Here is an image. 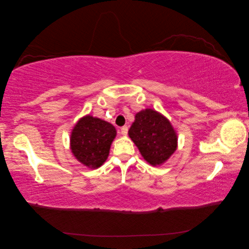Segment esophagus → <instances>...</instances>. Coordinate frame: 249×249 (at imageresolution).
Instances as JSON below:
<instances>
[{
	"label": "esophagus",
	"mask_w": 249,
	"mask_h": 249,
	"mask_svg": "<svg viewBox=\"0 0 249 249\" xmlns=\"http://www.w3.org/2000/svg\"><path fill=\"white\" fill-rule=\"evenodd\" d=\"M127 130H129V127H127L126 125L123 126V127H122V129H120V134H122V135H124V136H125V135L127 134Z\"/></svg>",
	"instance_id": "1"
}]
</instances>
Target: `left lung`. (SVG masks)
I'll list each match as a JSON object with an SVG mask.
<instances>
[{"instance_id":"8db88e82","label":"left lung","mask_w":249,"mask_h":249,"mask_svg":"<svg viewBox=\"0 0 249 249\" xmlns=\"http://www.w3.org/2000/svg\"><path fill=\"white\" fill-rule=\"evenodd\" d=\"M129 137L152 166L164 164L178 148V134L170 120L154 109L136 113Z\"/></svg>"}]
</instances>
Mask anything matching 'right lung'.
<instances>
[{
	"label": "right lung",
	"mask_w": 249,
	"mask_h": 249,
	"mask_svg": "<svg viewBox=\"0 0 249 249\" xmlns=\"http://www.w3.org/2000/svg\"><path fill=\"white\" fill-rule=\"evenodd\" d=\"M116 129L112 124L87 114L72 127L70 148L73 157L84 166L95 169L106 162Z\"/></svg>",
	"instance_id": "1"
}]
</instances>
